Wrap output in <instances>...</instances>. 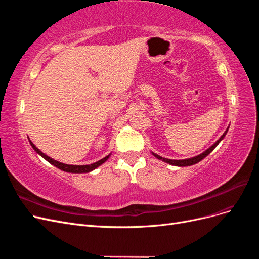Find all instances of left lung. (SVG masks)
<instances>
[{
	"label": "left lung",
	"mask_w": 259,
	"mask_h": 259,
	"mask_svg": "<svg viewBox=\"0 0 259 259\" xmlns=\"http://www.w3.org/2000/svg\"><path fill=\"white\" fill-rule=\"evenodd\" d=\"M227 132H228V128L226 130V132L224 133L223 136H222L221 138H219L213 146L209 147V148L207 149V150H205L203 153H201V154H199V155H197V156H193V158H190V159H186V160H170V159L162 158V156H160V155H158V154H155V153H153V152H152V154L155 156V158H158L159 160H162V161H164V162H166V163L170 164V165H175V166H190V165H193V164H195V163H198V162L202 161L203 159L205 158L206 155H208L211 151H213L214 149L217 147V145H218L219 143H221L222 140H223V138L226 136Z\"/></svg>",
	"instance_id": "left-lung-1"
}]
</instances>
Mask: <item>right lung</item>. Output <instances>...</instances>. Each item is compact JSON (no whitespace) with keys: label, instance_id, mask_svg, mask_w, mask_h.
<instances>
[{"label":"right lung","instance_id":"add662e5","mask_svg":"<svg viewBox=\"0 0 259 259\" xmlns=\"http://www.w3.org/2000/svg\"><path fill=\"white\" fill-rule=\"evenodd\" d=\"M29 142H30V145L32 146V148L34 149V150H35L38 154H40L41 156H43V158H44L46 161L50 162L51 164H53L54 166L58 167V168L61 169V170L68 171V173H89V171H92L93 169H95L96 167H98L99 165H101V164L105 163V162L109 159V156H110V154H109V155L105 156L104 159H101V160H99V161H97V162H95V163H93V164H89V165H69V164H65V163L58 162V161H56V160H53L52 158H50V156L44 154V153L40 150V149H37V148L32 144V142H31V140H29Z\"/></svg>","mask_w":259,"mask_h":259}]
</instances>
